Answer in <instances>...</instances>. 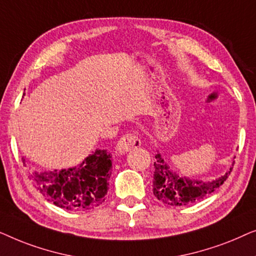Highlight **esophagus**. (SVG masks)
Listing matches in <instances>:
<instances>
[{"instance_id":"1","label":"esophagus","mask_w":256,"mask_h":256,"mask_svg":"<svg viewBox=\"0 0 256 256\" xmlns=\"http://www.w3.org/2000/svg\"><path fill=\"white\" fill-rule=\"evenodd\" d=\"M141 146V140L138 138V135L132 134V132H128L122 136V138L118 140L116 150L118 154H126L130 152L134 148H138V146Z\"/></svg>"}]
</instances>
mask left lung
<instances>
[{"label":"left lung","instance_id":"8db88e82","mask_svg":"<svg viewBox=\"0 0 256 256\" xmlns=\"http://www.w3.org/2000/svg\"><path fill=\"white\" fill-rule=\"evenodd\" d=\"M155 158L156 162H154L152 180L154 196L160 202L171 206H184L200 200L208 194L214 192L219 186H222L232 171V168H230V171H227L224 176L204 183L202 180L180 177L164 162L160 154L157 152Z\"/></svg>","mask_w":256,"mask_h":256}]
</instances>
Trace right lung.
Masks as SVG:
<instances>
[{
    "label": "right lung",
    "instance_id": "1",
    "mask_svg": "<svg viewBox=\"0 0 256 256\" xmlns=\"http://www.w3.org/2000/svg\"><path fill=\"white\" fill-rule=\"evenodd\" d=\"M112 156L96 149L78 166L60 171L34 172V186L45 199L68 211H87L106 200L112 174Z\"/></svg>",
    "mask_w": 256,
    "mask_h": 256
}]
</instances>
